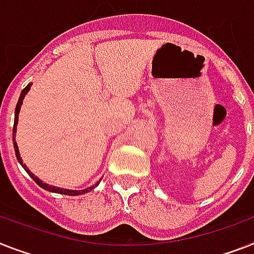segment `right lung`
<instances>
[{"mask_svg":"<svg viewBox=\"0 0 254 254\" xmlns=\"http://www.w3.org/2000/svg\"><path fill=\"white\" fill-rule=\"evenodd\" d=\"M30 87H31V83H28L26 87L22 90V92H20V96H19V100H18V103H16V107H15V119H14V127H13V142H14V150H15V155H16V159H18V162L22 164V167H23L24 170H26L27 174L30 175V176L34 179L35 183H36L39 187L43 188V189H45V190L55 191V193H60V194H66V195H79V194H84V193H87V191L92 190V189H94V188L96 187V185H98L100 181H99V183H96L95 185H92V187L87 188V189H83V190H69V189H63V188H57V187H52V185H47L45 183H43L41 180H39L38 177L35 176V175L32 174V172H31L28 168H27L26 164H23V162H22V159H20L19 150H18V145H16V142H15V131H16V125H18V115H19L20 106H22L24 96H26V94L28 92Z\"/></svg>","mask_w":254,"mask_h":254,"instance_id":"obj_1","label":"right lung"}]
</instances>
